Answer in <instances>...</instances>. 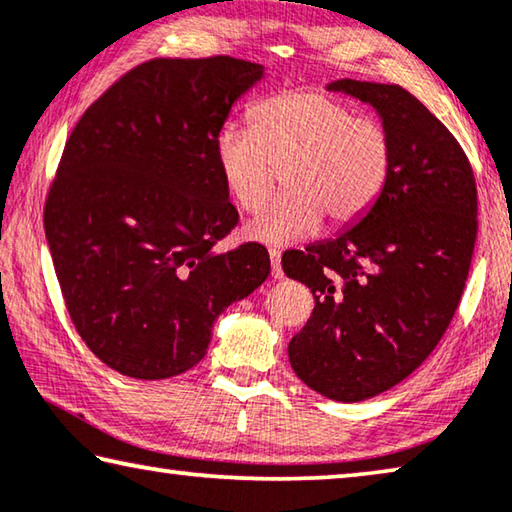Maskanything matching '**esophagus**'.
Returning a JSON list of instances; mask_svg holds the SVG:
<instances>
[{
	"label": "esophagus",
	"mask_w": 512,
	"mask_h": 512,
	"mask_svg": "<svg viewBox=\"0 0 512 512\" xmlns=\"http://www.w3.org/2000/svg\"><path fill=\"white\" fill-rule=\"evenodd\" d=\"M269 257H271V275L275 280L282 278V266H280V253L275 248L269 250Z\"/></svg>",
	"instance_id": "34e87169"
}]
</instances>
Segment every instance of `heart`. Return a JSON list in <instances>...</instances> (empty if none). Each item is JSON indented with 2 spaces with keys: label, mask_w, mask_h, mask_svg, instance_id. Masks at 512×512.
Instances as JSON below:
<instances>
[{
  "label": "heart",
  "mask_w": 512,
  "mask_h": 512,
  "mask_svg": "<svg viewBox=\"0 0 512 512\" xmlns=\"http://www.w3.org/2000/svg\"><path fill=\"white\" fill-rule=\"evenodd\" d=\"M255 127L223 125L214 139L218 173L243 209L271 193L273 164H289L287 193L246 223L250 239L291 246L335 223L362 216L376 202L392 168V139L371 118L328 93L287 91L253 109Z\"/></svg>",
  "instance_id": "1"
}]
</instances>
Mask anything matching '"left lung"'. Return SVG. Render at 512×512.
<instances>
[{
  "label": "left lung",
  "instance_id": "left-lung-1",
  "mask_svg": "<svg viewBox=\"0 0 512 512\" xmlns=\"http://www.w3.org/2000/svg\"><path fill=\"white\" fill-rule=\"evenodd\" d=\"M328 91L378 113L392 168L376 202L335 237L282 255L314 312L289 342L291 369L355 403L408 378L449 328L476 241V184L453 134L396 84L337 79Z\"/></svg>",
  "mask_w": 512,
  "mask_h": 512
}]
</instances>
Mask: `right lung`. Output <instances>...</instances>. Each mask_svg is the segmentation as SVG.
Returning <instances> with one entry per match:
<instances>
[{"mask_svg":"<svg viewBox=\"0 0 512 512\" xmlns=\"http://www.w3.org/2000/svg\"><path fill=\"white\" fill-rule=\"evenodd\" d=\"M264 66L157 59L81 116L45 205V237L86 346L129 378L180 376L205 358L225 307L262 285L259 243L218 253L239 221L216 132Z\"/></svg>","mask_w":512,"mask_h":512,"instance_id":"1","label":"right lung"}]
</instances>
